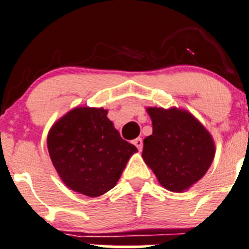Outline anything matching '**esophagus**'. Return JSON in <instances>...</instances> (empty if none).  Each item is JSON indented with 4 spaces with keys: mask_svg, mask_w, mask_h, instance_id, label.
<instances>
[{
    "mask_svg": "<svg viewBox=\"0 0 249 249\" xmlns=\"http://www.w3.org/2000/svg\"><path fill=\"white\" fill-rule=\"evenodd\" d=\"M134 144L136 145L137 149L142 150V148H143V141H142V139H141V137H139V139H136V140H134Z\"/></svg>",
    "mask_w": 249,
    "mask_h": 249,
    "instance_id": "obj_1",
    "label": "esophagus"
}]
</instances>
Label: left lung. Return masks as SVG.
I'll use <instances>...</instances> for the list:
<instances>
[{
    "label": "left lung",
    "mask_w": 249,
    "mask_h": 249,
    "mask_svg": "<svg viewBox=\"0 0 249 249\" xmlns=\"http://www.w3.org/2000/svg\"><path fill=\"white\" fill-rule=\"evenodd\" d=\"M153 134L143 141L142 157L162 187L183 192L201 179L214 158L211 135L190 113L148 108Z\"/></svg>",
    "instance_id": "1"
}]
</instances>
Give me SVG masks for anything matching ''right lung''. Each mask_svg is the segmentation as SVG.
<instances>
[{"instance_id":"right-lung-1","label":"right lung","mask_w":249,"mask_h":249,"mask_svg":"<svg viewBox=\"0 0 249 249\" xmlns=\"http://www.w3.org/2000/svg\"><path fill=\"white\" fill-rule=\"evenodd\" d=\"M50 159L65 184L90 197L117 184L136 147L120 137L104 108L67 113L49 131Z\"/></svg>"}]
</instances>
